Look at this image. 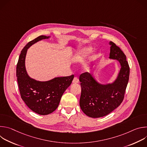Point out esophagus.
I'll return each instance as SVG.
<instances>
[{
  "instance_id": "1",
  "label": "esophagus",
  "mask_w": 147,
  "mask_h": 147,
  "mask_svg": "<svg viewBox=\"0 0 147 147\" xmlns=\"http://www.w3.org/2000/svg\"><path fill=\"white\" fill-rule=\"evenodd\" d=\"M79 81L78 80V78L77 77H74L73 80V83H74V84H76V83H78Z\"/></svg>"
}]
</instances>
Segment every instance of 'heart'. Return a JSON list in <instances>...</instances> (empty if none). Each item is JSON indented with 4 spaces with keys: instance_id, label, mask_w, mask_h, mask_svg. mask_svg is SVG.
I'll use <instances>...</instances> for the list:
<instances>
[{
    "instance_id": "1",
    "label": "heart",
    "mask_w": 147,
    "mask_h": 147,
    "mask_svg": "<svg viewBox=\"0 0 147 147\" xmlns=\"http://www.w3.org/2000/svg\"><path fill=\"white\" fill-rule=\"evenodd\" d=\"M91 51L92 48L91 47H85L80 49V51H78L76 53L75 57L76 60H80L86 58L89 55Z\"/></svg>"
}]
</instances>
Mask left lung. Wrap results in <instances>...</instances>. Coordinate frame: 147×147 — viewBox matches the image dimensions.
Returning <instances> with one entry per match:
<instances>
[{"instance_id": "1", "label": "left lung", "mask_w": 147, "mask_h": 147, "mask_svg": "<svg viewBox=\"0 0 147 147\" xmlns=\"http://www.w3.org/2000/svg\"><path fill=\"white\" fill-rule=\"evenodd\" d=\"M109 44V59L117 60L121 66L115 81L102 84L88 72L81 74L79 78L81 87L80 108L86 115L93 118L107 116L120 105L129 79L130 68L126 56L113 42Z\"/></svg>"}]
</instances>
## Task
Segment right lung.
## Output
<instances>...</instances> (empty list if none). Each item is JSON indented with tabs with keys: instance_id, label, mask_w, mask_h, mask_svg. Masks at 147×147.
Here are the masks:
<instances>
[{
	"instance_id": "1",
	"label": "right lung",
	"mask_w": 147,
	"mask_h": 147,
	"mask_svg": "<svg viewBox=\"0 0 147 147\" xmlns=\"http://www.w3.org/2000/svg\"><path fill=\"white\" fill-rule=\"evenodd\" d=\"M49 37L40 35L29 42L21 52L16 68L21 97L31 110L40 115H49L57 109L62 95L74 78V75H71L56 77L47 81H39L28 75L25 66L28 49L37 42Z\"/></svg>"
}]
</instances>
